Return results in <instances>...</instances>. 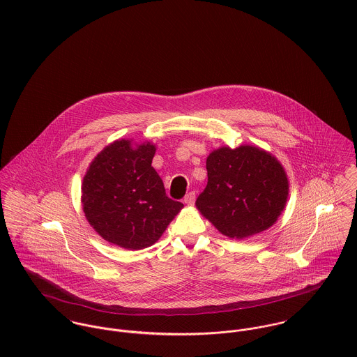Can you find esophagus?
<instances>
[{"instance_id": "1", "label": "esophagus", "mask_w": 357, "mask_h": 357, "mask_svg": "<svg viewBox=\"0 0 357 357\" xmlns=\"http://www.w3.org/2000/svg\"><path fill=\"white\" fill-rule=\"evenodd\" d=\"M184 204H188V206L195 204V192H188L184 198Z\"/></svg>"}]
</instances>
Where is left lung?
Here are the masks:
<instances>
[{
	"label": "left lung",
	"mask_w": 357,
	"mask_h": 357,
	"mask_svg": "<svg viewBox=\"0 0 357 357\" xmlns=\"http://www.w3.org/2000/svg\"><path fill=\"white\" fill-rule=\"evenodd\" d=\"M206 170L207 185L195 204L228 238L246 239L268 229L286 207V170L259 147H220L208 153Z\"/></svg>",
	"instance_id": "1"
}]
</instances>
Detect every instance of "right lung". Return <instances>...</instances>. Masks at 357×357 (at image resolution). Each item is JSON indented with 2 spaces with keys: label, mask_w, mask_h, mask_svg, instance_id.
<instances>
[{
  "label": "right lung",
  "mask_w": 357,
  "mask_h": 357,
  "mask_svg": "<svg viewBox=\"0 0 357 357\" xmlns=\"http://www.w3.org/2000/svg\"><path fill=\"white\" fill-rule=\"evenodd\" d=\"M156 147L150 142L115 140L91 162L82 180V210L104 241L140 250L162 236L184 207L166 197L151 166Z\"/></svg>",
  "instance_id": "1"
}]
</instances>
